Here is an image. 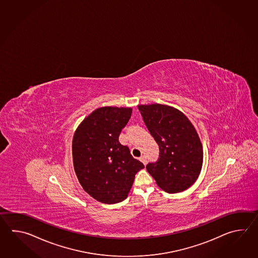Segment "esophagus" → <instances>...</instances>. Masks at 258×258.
<instances>
[{"instance_id": "34e87169", "label": "esophagus", "mask_w": 258, "mask_h": 258, "mask_svg": "<svg viewBox=\"0 0 258 258\" xmlns=\"http://www.w3.org/2000/svg\"><path fill=\"white\" fill-rule=\"evenodd\" d=\"M139 160H140V161H141L143 164L145 165V166H146V165H147V163H148V160H147V158H146V157H144V156H142V157H140V158H139Z\"/></svg>"}]
</instances>
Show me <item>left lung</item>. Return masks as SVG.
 I'll return each instance as SVG.
<instances>
[{"label":"left lung","instance_id":"8db88e82","mask_svg":"<svg viewBox=\"0 0 258 258\" xmlns=\"http://www.w3.org/2000/svg\"><path fill=\"white\" fill-rule=\"evenodd\" d=\"M137 107L159 147V160L147 165L148 173L159 188L170 194L192 186L203 165L202 143L192 122L181 110L168 105Z\"/></svg>","mask_w":258,"mask_h":258}]
</instances>
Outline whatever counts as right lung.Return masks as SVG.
<instances>
[{
  "label": "right lung",
  "mask_w": 258,
  "mask_h": 258,
  "mask_svg": "<svg viewBox=\"0 0 258 258\" xmlns=\"http://www.w3.org/2000/svg\"><path fill=\"white\" fill-rule=\"evenodd\" d=\"M132 108L101 107L78 125L73 137V162L83 189L103 204L121 202L128 197L137 171L144 164L119 142Z\"/></svg>",
  "instance_id": "right-lung-1"
}]
</instances>
